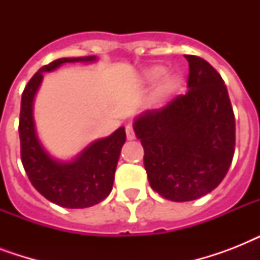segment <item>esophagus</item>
<instances>
[{"label":"esophagus","mask_w":260,"mask_h":260,"mask_svg":"<svg viewBox=\"0 0 260 260\" xmlns=\"http://www.w3.org/2000/svg\"><path fill=\"white\" fill-rule=\"evenodd\" d=\"M125 132H126V139H128V140H134V139L136 138V135H135V131H134V126L132 125H126Z\"/></svg>","instance_id":"esophagus-1"}]
</instances>
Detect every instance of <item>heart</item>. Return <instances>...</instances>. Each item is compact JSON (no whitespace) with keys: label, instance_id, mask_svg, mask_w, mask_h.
<instances>
[{"label":"heart","instance_id":"obj_1","mask_svg":"<svg viewBox=\"0 0 260 260\" xmlns=\"http://www.w3.org/2000/svg\"><path fill=\"white\" fill-rule=\"evenodd\" d=\"M163 73H165V69H163V67L160 66L151 67V69L144 71V79H146L147 82H154V81H156V79L162 77ZM178 82H179V81H178L177 77H174V75L167 77V78L162 82L160 87H159L158 90L159 95H166L167 93L173 91V90L178 86Z\"/></svg>","mask_w":260,"mask_h":260}]
</instances>
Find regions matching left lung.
<instances>
[{
  "label": "left lung",
  "mask_w": 260,
  "mask_h": 260,
  "mask_svg": "<svg viewBox=\"0 0 260 260\" xmlns=\"http://www.w3.org/2000/svg\"><path fill=\"white\" fill-rule=\"evenodd\" d=\"M189 62L187 93L135 118L151 187L175 202L216 189L235 152V116L221 75L200 56Z\"/></svg>",
  "instance_id": "obj_1"
}]
</instances>
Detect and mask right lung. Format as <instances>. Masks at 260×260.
<instances>
[{
    "label": "right lung",
    "instance_id": "obj_1",
    "mask_svg": "<svg viewBox=\"0 0 260 260\" xmlns=\"http://www.w3.org/2000/svg\"><path fill=\"white\" fill-rule=\"evenodd\" d=\"M97 59V56L56 59L43 66L30 78L21 95L18 134L24 170L43 197L70 209L89 208L109 196L121 147L126 139L125 128L120 126L109 136L87 144L75 158L62 160L52 156L39 139L34 102L42 85L43 73L56 70L64 63H93Z\"/></svg>",
    "mask_w": 260,
    "mask_h": 260
}]
</instances>
